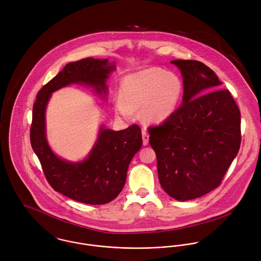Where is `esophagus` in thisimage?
<instances>
[{"instance_id":"34e87169","label":"esophagus","mask_w":261,"mask_h":261,"mask_svg":"<svg viewBox=\"0 0 261 261\" xmlns=\"http://www.w3.org/2000/svg\"><path fill=\"white\" fill-rule=\"evenodd\" d=\"M143 144L144 146H147L149 144V135L145 130H143Z\"/></svg>"}]
</instances>
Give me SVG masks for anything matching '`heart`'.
Returning <instances> with one entry per match:
<instances>
[{
    "label": "heart",
    "instance_id": "b5f03b06",
    "mask_svg": "<svg viewBox=\"0 0 261 261\" xmlns=\"http://www.w3.org/2000/svg\"><path fill=\"white\" fill-rule=\"evenodd\" d=\"M184 93L182 79L161 68H148L127 75L121 82L122 99L115 102V112L128 117L132 110L142 109L143 118L160 123L176 112Z\"/></svg>",
    "mask_w": 261,
    "mask_h": 261
}]
</instances>
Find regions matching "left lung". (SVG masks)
I'll return each mask as SVG.
<instances>
[{
    "label": "left lung",
    "mask_w": 261,
    "mask_h": 261,
    "mask_svg": "<svg viewBox=\"0 0 261 261\" xmlns=\"http://www.w3.org/2000/svg\"><path fill=\"white\" fill-rule=\"evenodd\" d=\"M183 76L182 106L149 126L159 181L179 201L199 198L219 186L241 143L239 109L215 72L196 60H174Z\"/></svg>",
    "instance_id": "8db88e82"
}]
</instances>
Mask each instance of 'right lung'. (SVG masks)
Returning <instances> with one entry per match:
<instances>
[{
	"label": "right lung",
	"instance_id": "right-lung-1",
	"mask_svg": "<svg viewBox=\"0 0 261 261\" xmlns=\"http://www.w3.org/2000/svg\"><path fill=\"white\" fill-rule=\"evenodd\" d=\"M114 68L109 59L91 57L68 63L39 90L33 106L30 141L45 178L56 192L90 205L110 203L121 192L128 165L143 145L141 127L133 124L115 132L102 125L88 156L71 163L50 149L46 140L45 111L52 92L71 83L89 85L97 93L107 94L106 81Z\"/></svg>",
	"mask_w": 261,
	"mask_h": 261
}]
</instances>
